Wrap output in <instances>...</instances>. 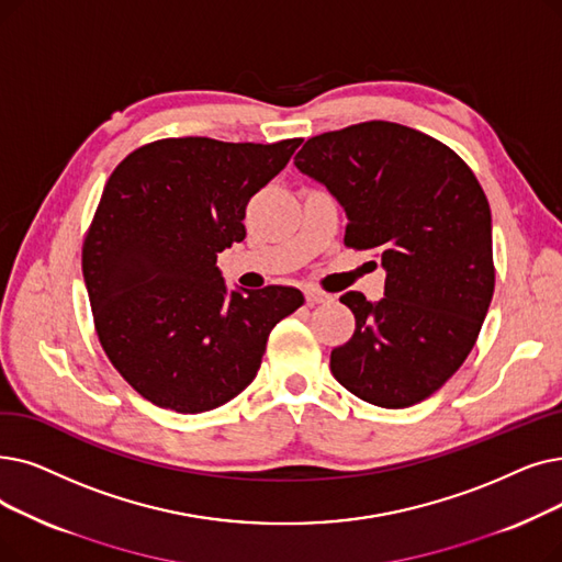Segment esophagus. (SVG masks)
Segmentation results:
<instances>
[{
    "mask_svg": "<svg viewBox=\"0 0 562 562\" xmlns=\"http://www.w3.org/2000/svg\"><path fill=\"white\" fill-rule=\"evenodd\" d=\"M305 301H307V305H319V303H328V301H333V296H330V294H326V291H322V289L307 286V289H305Z\"/></svg>",
    "mask_w": 562,
    "mask_h": 562,
    "instance_id": "34e87169",
    "label": "esophagus"
}]
</instances>
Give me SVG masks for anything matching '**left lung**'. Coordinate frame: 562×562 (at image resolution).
<instances>
[{
  "mask_svg": "<svg viewBox=\"0 0 562 562\" xmlns=\"http://www.w3.org/2000/svg\"><path fill=\"white\" fill-rule=\"evenodd\" d=\"M294 165L345 209L347 246L376 250L385 271L381 301L339 299L356 330L333 376L374 406L423 402L467 360L494 296L484 190L446 144L390 121L316 135Z\"/></svg>",
  "mask_w": 562,
  "mask_h": 562,
  "instance_id": "obj_1",
  "label": "left lung"
}]
</instances>
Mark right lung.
I'll return each mask as SVG.
<instances>
[{
    "mask_svg": "<svg viewBox=\"0 0 562 562\" xmlns=\"http://www.w3.org/2000/svg\"><path fill=\"white\" fill-rule=\"evenodd\" d=\"M301 139H158L116 165L82 248L95 333L137 393L202 413L246 390L266 339L303 305L294 286L227 289L217 252L246 238V206Z\"/></svg>",
    "mask_w": 562,
    "mask_h": 562,
    "instance_id": "obj_1",
    "label": "right lung"
}]
</instances>
